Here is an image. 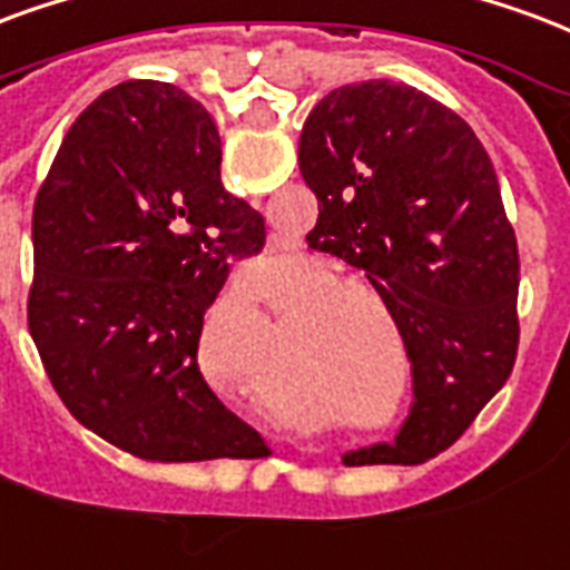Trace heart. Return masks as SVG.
Instances as JSON below:
<instances>
[{"instance_id": "obj_1", "label": "heart", "mask_w": 570, "mask_h": 570, "mask_svg": "<svg viewBox=\"0 0 570 570\" xmlns=\"http://www.w3.org/2000/svg\"><path fill=\"white\" fill-rule=\"evenodd\" d=\"M289 289H298L296 296L286 302V317H301L296 328L305 335V341H338V338H360L362 335V311L360 298H377L374 286L362 277H338V268L328 259L311 256L302 259L298 268L284 284L274 289V296H284ZM247 298H259L263 289L256 284L244 286ZM368 395H383V383L371 386ZM371 399V402H374ZM381 402V399H377Z\"/></svg>"}]
</instances>
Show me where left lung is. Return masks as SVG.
<instances>
[{"label":"left lung","mask_w":570,"mask_h":570,"mask_svg":"<svg viewBox=\"0 0 570 570\" xmlns=\"http://www.w3.org/2000/svg\"><path fill=\"white\" fill-rule=\"evenodd\" d=\"M298 168L320 202L307 244L365 268L414 377L395 441L341 462L438 456L504 386L520 344V253L495 168L456 111L392 81L323 96L298 138Z\"/></svg>","instance_id":"obj_1"}]
</instances>
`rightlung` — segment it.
<instances>
[{
  "mask_svg": "<svg viewBox=\"0 0 570 570\" xmlns=\"http://www.w3.org/2000/svg\"><path fill=\"white\" fill-rule=\"evenodd\" d=\"M220 156L193 96L126 81L71 124L36 196L27 320L41 365L78 423L147 462L265 450L196 360L229 256L265 244Z\"/></svg>",
  "mask_w": 570,
  "mask_h": 570,
  "instance_id": "right-lung-1",
  "label": "right lung"
}]
</instances>
